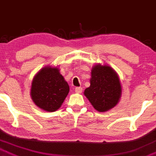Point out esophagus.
<instances>
[{"label": "esophagus", "instance_id": "esophagus-1", "mask_svg": "<svg viewBox=\"0 0 156 156\" xmlns=\"http://www.w3.org/2000/svg\"><path fill=\"white\" fill-rule=\"evenodd\" d=\"M83 91V88L82 87H76L75 88V92L78 93V94H80Z\"/></svg>", "mask_w": 156, "mask_h": 156}]
</instances>
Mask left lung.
<instances>
[{
  "mask_svg": "<svg viewBox=\"0 0 156 156\" xmlns=\"http://www.w3.org/2000/svg\"><path fill=\"white\" fill-rule=\"evenodd\" d=\"M90 86L84 94L98 112L113 108L121 98L122 87L116 72L110 66L97 64L91 69Z\"/></svg>",
  "mask_w": 156,
  "mask_h": 156,
  "instance_id": "8db88e82",
  "label": "left lung"
}]
</instances>
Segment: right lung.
<instances>
[{
	"mask_svg": "<svg viewBox=\"0 0 156 156\" xmlns=\"http://www.w3.org/2000/svg\"><path fill=\"white\" fill-rule=\"evenodd\" d=\"M69 86L58 67H44L32 80L30 96L34 103L47 112L58 110L69 93Z\"/></svg>",
	"mask_w": 156,
	"mask_h": 156,
	"instance_id": "1",
	"label": "right lung"
}]
</instances>
